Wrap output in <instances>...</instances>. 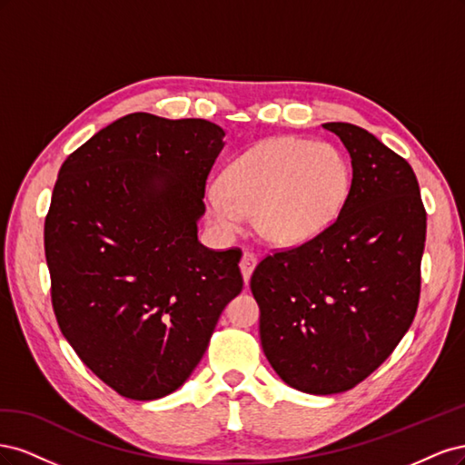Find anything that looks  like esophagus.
I'll list each match as a JSON object with an SVG mask.
<instances>
[{
    "mask_svg": "<svg viewBox=\"0 0 465 465\" xmlns=\"http://www.w3.org/2000/svg\"><path fill=\"white\" fill-rule=\"evenodd\" d=\"M258 265V256L252 254V252H244V256L241 260V272H242V277H244V283H248L250 277H252V272L256 270Z\"/></svg>",
    "mask_w": 465,
    "mask_h": 465,
    "instance_id": "esophagus-1",
    "label": "esophagus"
}]
</instances>
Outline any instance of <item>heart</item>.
Listing matches in <instances>:
<instances>
[{
  "label": "heart",
  "instance_id": "b5f03b06",
  "mask_svg": "<svg viewBox=\"0 0 465 465\" xmlns=\"http://www.w3.org/2000/svg\"><path fill=\"white\" fill-rule=\"evenodd\" d=\"M351 186L343 154L301 137H273L227 164L221 188L205 193L209 221L223 234L241 232L254 213L262 241L292 248L314 241L340 215Z\"/></svg>",
  "mask_w": 465,
  "mask_h": 465
}]
</instances>
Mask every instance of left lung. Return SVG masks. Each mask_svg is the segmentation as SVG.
Wrapping results in <instances>:
<instances>
[{
  "label": "left lung",
  "instance_id": "8db88e82",
  "mask_svg": "<svg viewBox=\"0 0 465 465\" xmlns=\"http://www.w3.org/2000/svg\"><path fill=\"white\" fill-rule=\"evenodd\" d=\"M323 128L353 166L340 215L314 241L263 258L250 279L267 361L316 396L355 388L410 330L427 234L410 163L359 125Z\"/></svg>",
  "mask_w": 465,
  "mask_h": 465
}]
</instances>
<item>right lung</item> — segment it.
Instances as JSON below:
<instances>
[{"mask_svg":"<svg viewBox=\"0 0 465 465\" xmlns=\"http://www.w3.org/2000/svg\"><path fill=\"white\" fill-rule=\"evenodd\" d=\"M224 132L135 112L60 168L45 223L52 306L69 345L120 396L149 401L198 367L242 291V252L198 241Z\"/></svg>","mask_w":465,"mask_h":465,"instance_id":"obj_1","label":"right lung"}]
</instances>
